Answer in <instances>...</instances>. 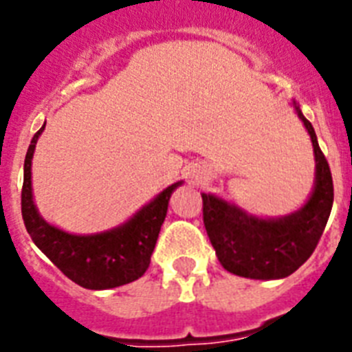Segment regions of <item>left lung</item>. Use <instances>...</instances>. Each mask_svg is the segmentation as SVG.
Returning a JSON list of instances; mask_svg holds the SVG:
<instances>
[{
	"mask_svg": "<svg viewBox=\"0 0 352 352\" xmlns=\"http://www.w3.org/2000/svg\"><path fill=\"white\" fill-rule=\"evenodd\" d=\"M315 153L313 193L299 211L281 218H258L234 204L202 193L204 226L218 261L227 272L249 279H281L306 263L317 247L333 208V177L320 146L299 105Z\"/></svg>",
	"mask_w": 352,
	"mask_h": 352,
	"instance_id": "obj_1",
	"label": "left lung"
}]
</instances>
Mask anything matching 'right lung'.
<instances>
[{
	"label": "right lung",
	"mask_w": 352,
	"mask_h": 352,
	"mask_svg": "<svg viewBox=\"0 0 352 352\" xmlns=\"http://www.w3.org/2000/svg\"><path fill=\"white\" fill-rule=\"evenodd\" d=\"M44 125L35 132L26 152L21 191V212L34 243L64 276L87 290H107L140 279L150 265V256L166 218L168 200L182 181L168 186L131 220L111 231L87 236L60 231L41 217L32 195V157Z\"/></svg>",
	"instance_id": "obj_1"
}]
</instances>
